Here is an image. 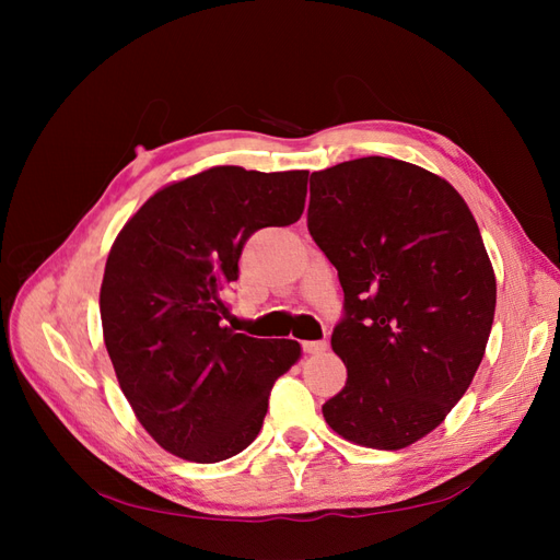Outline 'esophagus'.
I'll list each match as a JSON object with an SVG mask.
<instances>
[{
  "label": "esophagus",
  "mask_w": 560,
  "mask_h": 560,
  "mask_svg": "<svg viewBox=\"0 0 560 560\" xmlns=\"http://www.w3.org/2000/svg\"><path fill=\"white\" fill-rule=\"evenodd\" d=\"M327 350V341H303V352L306 354H319Z\"/></svg>",
  "instance_id": "obj_1"
}]
</instances>
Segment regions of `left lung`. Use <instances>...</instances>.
Segmentation results:
<instances>
[{
    "instance_id": "obj_1",
    "label": "left lung",
    "mask_w": 560,
    "mask_h": 560,
    "mask_svg": "<svg viewBox=\"0 0 560 560\" xmlns=\"http://www.w3.org/2000/svg\"><path fill=\"white\" fill-rule=\"evenodd\" d=\"M308 231L346 296L331 348L348 378L322 416L352 444L411 446L467 393L493 327L477 219L444 177L366 156L311 175Z\"/></svg>"
}]
</instances>
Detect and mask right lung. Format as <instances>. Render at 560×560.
Wrapping results in <instances>:
<instances>
[{"instance_id":"1","label":"right lung","mask_w":560,"mask_h":560,"mask_svg":"<svg viewBox=\"0 0 560 560\" xmlns=\"http://www.w3.org/2000/svg\"><path fill=\"white\" fill-rule=\"evenodd\" d=\"M308 171L214 165L165 184L118 231L100 287L103 336L118 385L154 442L182 460L219 463L257 439L273 383L301 346L224 327L254 231L290 226Z\"/></svg>"}]
</instances>
